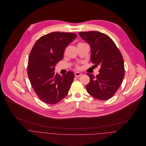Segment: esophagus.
I'll list each match as a JSON object with an SVG mask.
<instances>
[{"mask_svg": "<svg viewBox=\"0 0 146 146\" xmlns=\"http://www.w3.org/2000/svg\"><path fill=\"white\" fill-rule=\"evenodd\" d=\"M81 75H82V74L81 72H76L75 73V76L76 77H79V76H80Z\"/></svg>", "mask_w": 146, "mask_h": 146, "instance_id": "esophagus-1", "label": "esophagus"}]
</instances>
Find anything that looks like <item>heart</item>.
I'll return each instance as SVG.
<instances>
[{
	"instance_id": "b5f03b06",
	"label": "heart",
	"mask_w": 146,
	"mask_h": 146,
	"mask_svg": "<svg viewBox=\"0 0 146 146\" xmlns=\"http://www.w3.org/2000/svg\"><path fill=\"white\" fill-rule=\"evenodd\" d=\"M79 44H83V43H79Z\"/></svg>"
}]
</instances>
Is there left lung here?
<instances>
[{"mask_svg":"<svg viewBox=\"0 0 146 146\" xmlns=\"http://www.w3.org/2000/svg\"><path fill=\"white\" fill-rule=\"evenodd\" d=\"M79 34L90 46L92 62L101 66L96 76L86 74L90 78L86 90L98 100H108L117 92L125 75L123 56L113 41L104 33L92 31Z\"/></svg>","mask_w":146,"mask_h":146,"instance_id":"8db88e82","label":"left lung"}]
</instances>
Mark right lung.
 Returning a JSON list of instances; mask_svg holds the SVG:
<instances>
[{"mask_svg": "<svg viewBox=\"0 0 146 146\" xmlns=\"http://www.w3.org/2000/svg\"><path fill=\"white\" fill-rule=\"evenodd\" d=\"M77 35L53 32L40 37L33 47L28 60L27 73L39 98L47 104H57L67 96L75 75L72 71L60 76L55 67L63 57L66 46Z\"/></svg>", "mask_w": 146, "mask_h": 146, "instance_id": "obj_1", "label": "right lung"}]
</instances>
